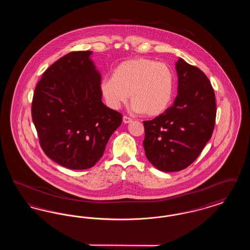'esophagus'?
<instances>
[{
	"label": "esophagus",
	"mask_w": 250,
	"mask_h": 250,
	"mask_svg": "<svg viewBox=\"0 0 250 250\" xmlns=\"http://www.w3.org/2000/svg\"><path fill=\"white\" fill-rule=\"evenodd\" d=\"M123 122H124V124H129V123L132 122V119L129 118V117H127V116H124Z\"/></svg>",
	"instance_id": "obj_1"
}]
</instances>
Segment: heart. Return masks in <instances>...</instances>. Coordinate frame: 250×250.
<instances>
[{
	"instance_id": "b5f03b06",
	"label": "heart",
	"mask_w": 250,
	"mask_h": 250,
	"mask_svg": "<svg viewBox=\"0 0 250 250\" xmlns=\"http://www.w3.org/2000/svg\"><path fill=\"white\" fill-rule=\"evenodd\" d=\"M174 74L166 63L147 58L126 60L104 78L100 92L107 106L118 109L130 95L132 109L155 117L165 112L174 94Z\"/></svg>"
}]
</instances>
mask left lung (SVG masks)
<instances>
[{
  "label": "left lung",
  "mask_w": 250,
  "mask_h": 250,
  "mask_svg": "<svg viewBox=\"0 0 250 250\" xmlns=\"http://www.w3.org/2000/svg\"><path fill=\"white\" fill-rule=\"evenodd\" d=\"M178 95L173 105L152 121H144L147 159L164 172L193 163L212 137L216 115L214 89L203 72L182 58L175 63Z\"/></svg>",
  "instance_id": "1"
}]
</instances>
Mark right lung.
I'll list each match as a JSON object with an SVG mask.
<instances>
[{
  "label": "right lung",
  "mask_w": 250,
  "mask_h": 250,
  "mask_svg": "<svg viewBox=\"0 0 250 250\" xmlns=\"http://www.w3.org/2000/svg\"><path fill=\"white\" fill-rule=\"evenodd\" d=\"M93 51H74L44 72L36 85L32 117L40 145L50 159L86 169L102 157L122 114L102 102L101 75Z\"/></svg>",
  "instance_id": "right-lung-1"
}]
</instances>
